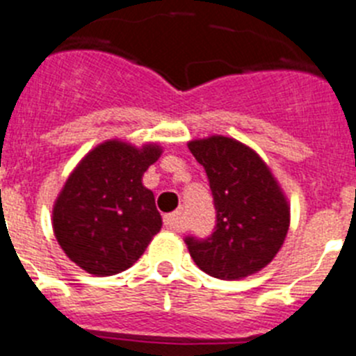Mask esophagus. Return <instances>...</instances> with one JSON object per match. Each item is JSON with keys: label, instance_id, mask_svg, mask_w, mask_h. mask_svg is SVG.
I'll list each match as a JSON object with an SVG mask.
<instances>
[{"label": "esophagus", "instance_id": "obj_1", "mask_svg": "<svg viewBox=\"0 0 356 356\" xmlns=\"http://www.w3.org/2000/svg\"><path fill=\"white\" fill-rule=\"evenodd\" d=\"M163 225L166 229H172V230H179L181 229V213H170V214H165L163 216Z\"/></svg>", "mask_w": 356, "mask_h": 356}]
</instances>
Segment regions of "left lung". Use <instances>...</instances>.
Segmentation results:
<instances>
[{"mask_svg": "<svg viewBox=\"0 0 356 356\" xmlns=\"http://www.w3.org/2000/svg\"><path fill=\"white\" fill-rule=\"evenodd\" d=\"M206 168L216 225L207 238L186 236L195 264L222 280L248 277L270 264L289 229V206L254 150L225 136L188 143Z\"/></svg>", "mask_w": 356, "mask_h": 356, "instance_id": "left-lung-1", "label": "left lung"}]
</instances>
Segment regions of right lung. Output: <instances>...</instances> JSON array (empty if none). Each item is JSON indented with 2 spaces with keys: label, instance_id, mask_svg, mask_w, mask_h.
I'll list each match as a JSON object with an SVG mask.
<instances>
[{
  "label": "right lung",
  "instance_id": "right-lung-1",
  "mask_svg": "<svg viewBox=\"0 0 356 356\" xmlns=\"http://www.w3.org/2000/svg\"><path fill=\"white\" fill-rule=\"evenodd\" d=\"M161 149H134L106 142L85 156L70 174L53 209V229L70 261L95 277L127 270L161 229L143 172Z\"/></svg>",
  "mask_w": 356,
  "mask_h": 356
}]
</instances>
